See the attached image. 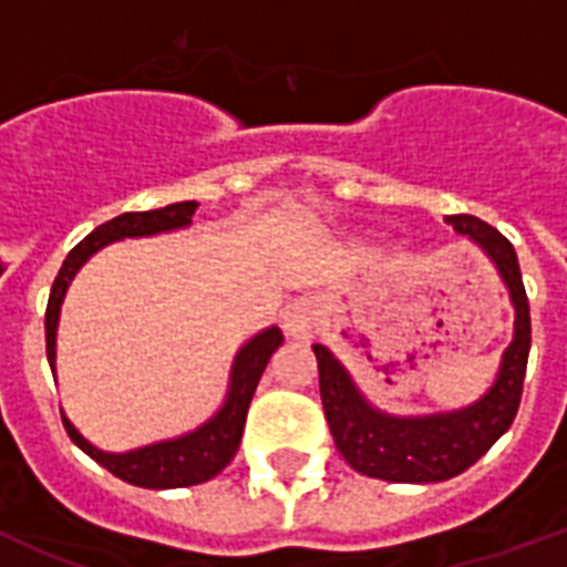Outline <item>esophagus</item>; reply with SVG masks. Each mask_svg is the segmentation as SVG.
Segmentation results:
<instances>
[{
    "label": "esophagus",
    "instance_id": "34e87169",
    "mask_svg": "<svg viewBox=\"0 0 567 567\" xmlns=\"http://www.w3.org/2000/svg\"><path fill=\"white\" fill-rule=\"evenodd\" d=\"M316 310L310 302H293L282 316V328L285 333L293 336V339H310L316 333Z\"/></svg>",
    "mask_w": 567,
    "mask_h": 567
}]
</instances>
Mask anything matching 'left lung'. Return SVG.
<instances>
[{"label":"left lung","mask_w":567,"mask_h":567,"mask_svg":"<svg viewBox=\"0 0 567 567\" xmlns=\"http://www.w3.org/2000/svg\"><path fill=\"white\" fill-rule=\"evenodd\" d=\"M446 223L457 234H468L497 265L517 310L514 341L503 353L497 381L477 404L430 417H392L372 410L328 347L313 344L319 361L321 406L333 441L341 457L367 477L390 483L449 481L481 461L494 441L512 426L519 410L525 364L532 350V308L525 296L517 254L497 228L472 214H452Z\"/></svg>","instance_id":"obj_1"}]
</instances>
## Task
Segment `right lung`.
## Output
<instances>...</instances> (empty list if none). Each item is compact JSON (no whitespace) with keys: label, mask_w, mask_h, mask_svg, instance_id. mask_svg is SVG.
<instances>
[{"label":"right lung","mask_w":567,"mask_h":567,"mask_svg":"<svg viewBox=\"0 0 567 567\" xmlns=\"http://www.w3.org/2000/svg\"><path fill=\"white\" fill-rule=\"evenodd\" d=\"M197 203H172L166 208H155V212H126L115 220H106L104 226L95 228L93 234H86L79 246L68 254L64 265H61L59 277H55L53 288H50L48 313H44V339H48V361L50 370H55V324H59V308L64 299L70 279L75 277L81 265L93 257L99 248L106 243L124 237H150L157 231H172V228H183L192 223ZM282 344V330L268 328L259 336H254L234 359L231 370V386H228L226 406L208 423H203L197 432L175 437V441L152 443V446L135 449V452H124V455H110L101 452L93 443L84 441L79 435L73 423L61 415L64 430H68L70 441L93 457L95 463L112 472L121 481L132 483V486L144 488H181L195 486V483L212 481L214 474H220L223 468L231 463L237 455V446L243 441V426H246L248 404H251L254 390H257L262 370L268 367L271 355L277 353V347Z\"/></svg>","instance_id":"add662e5"}]
</instances>
